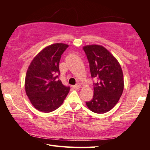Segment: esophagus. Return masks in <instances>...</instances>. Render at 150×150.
Wrapping results in <instances>:
<instances>
[{"instance_id":"1","label":"esophagus","mask_w":150,"mask_h":150,"mask_svg":"<svg viewBox=\"0 0 150 150\" xmlns=\"http://www.w3.org/2000/svg\"><path fill=\"white\" fill-rule=\"evenodd\" d=\"M81 85L79 83H77L76 85L73 86V88L75 89V90H79V89L81 88Z\"/></svg>"}]
</instances>
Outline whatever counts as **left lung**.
Instances as JSON below:
<instances>
[{
	"mask_svg": "<svg viewBox=\"0 0 150 150\" xmlns=\"http://www.w3.org/2000/svg\"><path fill=\"white\" fill-rule=\"evenodd\" d=\"M90 63L94 83L93 97L86 102L87 107L96 113L110 111L119 100L124 90V76L117 59L101 45L91 44L83 46Z\"/></svg>",
	"mask_w": 150,
	"mask_h": 150,
	"instance_id": "obj_1",
	"label": "left lung"
}]
</instances>
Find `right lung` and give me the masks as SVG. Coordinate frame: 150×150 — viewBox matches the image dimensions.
<instances>
[{
	"mask_svg": "<svg viewBox=\"0 0 150 150\" xmlns=\"http://www.w3.org/2000/svg\"><path fill=\"white\" fill-rule=\"evenodd\" d=\"M69 46L55 43L42 49L31 60L25 78V91L34 108L44 113L55 111L62 104L70 88L57 80L62 54Z\"/></svg>",
	"mask_w": 150,
	"mask_h": 150,
	"instance_id": "1",
	"label": "right lung"
}]
</instances>
